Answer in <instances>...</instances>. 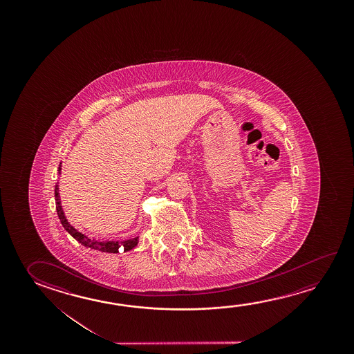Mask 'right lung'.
Listing matches in <instances>:
<instances>
[{
	"instance_id": "obj_1",
	"label": "right lung",
	"mask_w": 354,
	"mask_h": 354,
	"mask_svg": "<svg viewBox=\"0 0 354 354\" xmlns=\"http://www.w3.org/2000/svg\"><path fill=\"white\" fill-rule=\"evenodd\" d=\"M58 171L59 175L62 174V162L59 165ZM54 196H55V205H57L59 220L64 227L65 231H68L70 236H73L79 243H82L87 248L100 250V252H104V253H118L120 248H123V252L133 250L134 247L140 242V237L131 238V239H126V241H100V239H95V238L87 237L86 234L79 232L75 227L71 226L69 221L66 220L64 211L62 207L60 195H59V183H57V185H55Z\"/></svg>"
}]
</instances>
